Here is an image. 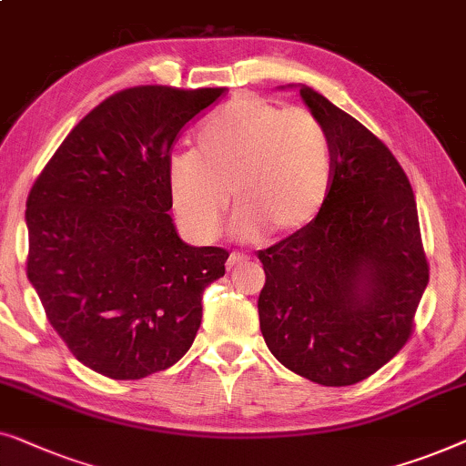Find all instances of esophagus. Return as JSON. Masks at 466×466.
I'll return each mask as SVG.
<instances>
[{"mask_svg": "<svg viewBox=\"0 0 466 466\" xmlns=\"http://www.w3.org/2000/svg\"><path fill=\"white\" fill-rule=\"evenodd\" d=\"M245 261H247V255L234 251V253H230V258H228V268H236V266L245 264Z\"/></svg>", "mask_w": 466, "mask_h": 466, "instance_id": "obj_1", "label": "esophagus"}]
</instances>
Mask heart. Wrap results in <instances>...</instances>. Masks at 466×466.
<instances>
[{"mask_svg":"<svg viewBox=\"0 0 466 466\" xmlns=\"http://www.w3.org/2000/svg\"><path fill=\"white\" fill-rule=\"evenodd\" d=\"M167 179L177 218L194 238L218 236L232 192L240 238L285 240L327 205L331 141L310 111L238 96L196 130L192 154L175 156Z\"/></svg>","mask_w":466,"mask_h":466,"instance_id":"b5f03b06","label":"heart"}]
</instances>
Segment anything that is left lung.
Listing matches in <instances>:
<instances>
[{
  "label": "left lung",
  "mask_w": 466,
  "mask_h": 466,
  "mask_svg": "<svg viewBox=\"0 0 466 466\" xmlns=\"http://www.w3.org/2000/svg\"><path fill=\"white\" fill-rule=\"evenodd\" d=\"M331 141L333 186L317 219L258 258L259 327L287 370L323 386L361 382L403 349L429 283L408 175L361 122L299 86Z\"/></svg>",
  "instance_id": "obj_1"
}]
</instances>
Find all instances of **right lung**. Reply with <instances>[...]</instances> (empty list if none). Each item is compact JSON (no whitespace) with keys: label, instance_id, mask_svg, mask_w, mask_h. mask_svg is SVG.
<instances>
[{"label":"right lung","instance_id":"obj_1","mask_svg":"<svg viewBox=\"0 0 466 466\" xmlns=\"http://www.w3.org/2000/svg\"><path fill=\"white\" fill-rule=\"evenodd\" d=\"M226 88L135 86L65 137L27 198V277L77 361L114 380L168 370L192 346L221 247L186 245L168 211L170 149Z\"/></svg>","mask_w":466,"mask_h":466}]
</instances>
